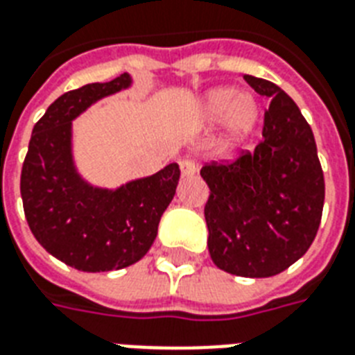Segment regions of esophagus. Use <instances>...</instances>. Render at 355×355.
I'll use <instances>...</instances> for the list:
<instances>
[{"label": "esophagus", "mask_w": 355, "mask_h": 355, "mask_svg": "<svg viewBox=\"0 0 355 355\" xmlns=\"http://www.w3.org/2000/svg\"><path fill=\"white\" fill-rule=\"evenodd\" d=\"M180 171H182V177H191V175H196L197 164L191 158H184L180 162Z\"/></svg>", "instance_id": "obj_1"}]
</instances>
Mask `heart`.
<instances>
[{"instance_id":"b5f03b06","label":"heart","mask_w":355,"mask_h":355,"mask_svg":"<svg viewBox=\"0 0 355 355\" xmlns=\"http://www.w3.org/2000/svg\"><path fill=\"white\" fill-rule=\"evenodd\" d=\"M259 104L253 96H240L234 89H214L202 98L201 117L208 126L227 124L225 147L227 153H234L242 145L259 123Z\"/></svg>"}]
</instances>
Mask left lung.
Instances as JSON below:
<instances>
[{
    "label": "left lung",
    "instance_id": "left-lung-1",
    "mask_svg": "<svg viewBox=\"0 0 355 355\" xmlns=\"http://www.w3.org/2000/svg\"><path fill=\"white\" fill-rule=\"evenodd\" d=\"M243 80L272 102L253 153L202 166L210 188L205 205L208 251L229 274L272 277L304 257L315 240L324 173L313 130L294 100L272 81Z\"/></svg>",
    "mask_w": 355,
    "mask_h": 355
}]
</instances>
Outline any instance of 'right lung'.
<instances>
[{"label": "right lung", "mask_w": 355, "mask_h": 355, "mask_svg": "<svg viewBox=\"0 0 355 355\" xmlns=\"http://www.w3.org/2000/svg\"><path fill=\"white\" fill-rule=\"evenodd\" d=\"M130 83L132 78L121 74L61 94L33 126L21 166L27 225L50 255L80 272L121 270L143 259L180 178L177 164H169L153 177L102 189L76 171L72 121Z\"/></svg>", "instance_id": "add662e5"}]
</instances>
